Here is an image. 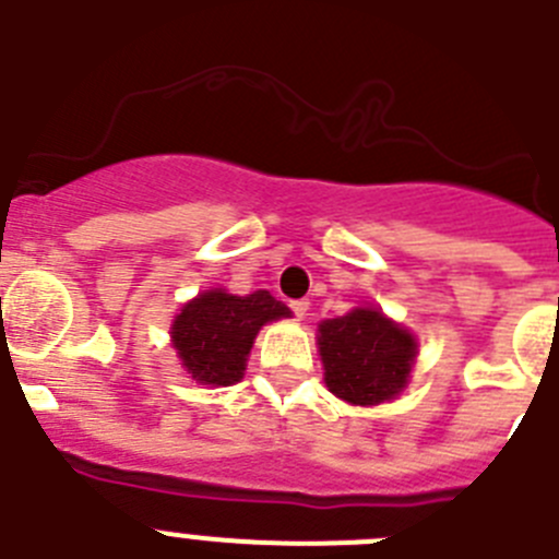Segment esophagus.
Masks as SVG:
<instances>
[{
  "mask_svg": "<svg viewBox=\"0 0 559 559\" xmlns=\"http://www.w3.org/2000/svg\"><path fill=\"white\" fill-rule=\"evenodd\" d=\"M290 310H294L299 319H305V316H308V310H310V302H308V299H294V302H290Z\"/></svg>",
  "mask_w": 559,
  "mask_h": 559,
  "instance_id": "34e87169",
  "label": "esophagus"
}]
</instances>
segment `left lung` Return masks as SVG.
I'll return each mask as SVG.
<instances>
[{"instance_id":"1","label":"left lung","mask_w":559,"mask_h":559,"mask_svg":"<svg viewBox=\"0 0 559 559\" xmlns=\"http://www.w3.org/2000/svg\"><path fill=\"white\" fill-rule=\"evenodd\" d=\"M324 383L353 406L394 400L408 383L417 338L378 308H355L319 324Z\"/></svg>"}]
</instances>
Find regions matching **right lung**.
Listing matches in <instances>:
<instances>
[{
	"label": "right lung",
	"mask_w": 559,
	"mask_h": 559,
	"mask_svg": "<svg viewBox=\"0 0 559 559\" xmlns=\"http://www.w3.org/2000/svg\"><path fill=\"white\" fill-rule=\"evenodd\" d=\"M290 310L269 290L249 296L204 290L173 319L170 338L181 367L201 386H231L243 378L260 328L288 319Z\"/></svg>",
	"instance_id": "obj_1"
}]
</instances>
